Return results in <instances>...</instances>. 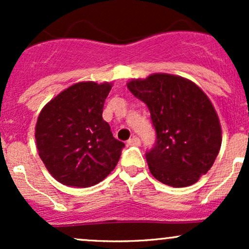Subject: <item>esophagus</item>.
Returning a JSON list of instances; mask_svg holds the SVG:
<instances>
[{
    "instance_id": "1",
    "label": "esophagus",
    "mask_w": 249,
    "mask_h": 249,
    "mask_svg": "<svg viewBox=\"0 0 249 249\" xmlns=\"http://www.w3.org/2000/svg\"><path fill=\"white\" fill-rule=\"evenodd\" d=\"M126 144L127 146H139L141 145V139L138 137H132V138L128 139Z\"/></svg>"
}]
</instances>
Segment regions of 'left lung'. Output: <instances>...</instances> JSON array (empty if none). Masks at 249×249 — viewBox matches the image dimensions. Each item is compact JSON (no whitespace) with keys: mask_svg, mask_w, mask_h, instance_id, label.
Listing matches in <instances>:
<instances>
[{"mask_svg":"<svg viewBox=\"0 0 249 249\" xmlns=\"http://www.w3.org/2000/svg\"><path fill=\"white\" fill-rule=\"evenodd\" d=\"M127 89L147 105L156 130V144L146 152L150 172L168 186L196 184L212 167L222 141L208 97L193 82L168 73L132 79Z\"/></svg>","mask_w":249,"mask_h":249,"instance_id":"1","label":"left lung"}]
</instances>
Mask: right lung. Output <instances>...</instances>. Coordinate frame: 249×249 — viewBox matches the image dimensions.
Returning a JSON list of instances; mask_svg holds the SVG:
<instances>
[{"mask_svg":"<svg viewBox=\"0 0 249 249\" xmlns=\"http://www.w3.org/2000/svg\"><path fill=\"white\" fill-rule=\"evenodd\" d=\"M110 83L79 82L42 108L36 123L38 154L51 176L63 185L90 187L118 164L124 142L103 119Z\"/></svg>","mask_w":249,"mask_h":249,"instance_id":"1","label":"right lung"}]
</instances>
